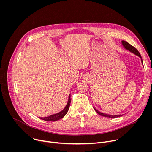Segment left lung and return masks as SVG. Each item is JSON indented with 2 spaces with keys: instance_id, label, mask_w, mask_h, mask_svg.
<instances>
[{
  "instance_id": "left-lung-1",
  "label": "left lung",
  "mask_w": 152,
  "mask_h": 152,
  "mask_svg": "<svg viewBox=\"0 0 152 152\" xmlns=\"http://www.w3.org/2000/svg\"><path fill=\"white\" fill-rule=\"evenodd\" d=\"M121 44H122L123 48H124L126 50H128V51H129V52H131L133 53L134 54L136 55L137 56H139V57L141 58V63H142V64L143 65L142 59V58H141V56L140 53H139V52H138L134 46H132V45H130L129 43H128L127 42H126V41H123V40L121 41ZM94 110L96 111V113H98L99 115H102V116H103V117H109V118H117V117H121V116H122V115H124V114L110 115V114H104V113H101V112L99 111L98 110H97L96 109L95 107H94Z\"/></svg>"
}]
</instances>
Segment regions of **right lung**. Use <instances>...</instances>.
<instances>
[{
  "instance_id": "obj_1",
  "label": "right lung",
  "mask_w": 152,
  "mask_h": 152,
  "mask_svg": "<svg viewBox=\"0 0 152 152\" xmlns=\"http://www.w3.org/2000/svg\"><path fill=\"white\" fill-rule=\"evenodd\" d=\"M70 94H69V99H68V102L66 104V106H65V107L64 109L61 111L60 112L54 114H52L49 116L48 117H39L40 119L45 120V121H57L58 120L61 119L62 118H63L65 115H66V114L67 113L69 107H70V102H71V99H70Z\"/></svg>"
}]
</instances>
